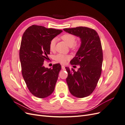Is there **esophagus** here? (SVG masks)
Here are the masks:
<instances>
[{"label":"esophagus","mask_w":125,"mask_h":125,"mask_svg":"<svg viewBox=\"0 0 125 125\" xmlns=\"http://www.w3.org/2000/svg\"><path fill=\"white\" fill-rule=\"evenodd\" d=\"M62 70H64V69H65V67L64 66H62Z\"/></svg>","instance_id":"obj_1"}]
</instances>
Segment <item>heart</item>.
I'll return each instance as SVG.
<instances>
[{"mask_svg":"<svg viewBox=\"0 0 125 125\" xmlns=\"http://www.w3.org/2000/svg\"><path fill=\"white\" fill-rule=\"evenodd\" d=\"M61 39L69 47H73V50L77 49L79 46V44L75 43L76 38H75V36L74 35L72 34H65L63 35L61 37ZM55 45L56 40L52 39L50 43V49L51 51H54L55 50ZM70 56L69 55H63L62 54H58L55 57V59L57 62L62 64L66 63L68 60L70 59Z\"/></svg>","mask_w":125,"mask_h":125,"instance_id":"1","label":"heart"}]
</instances>
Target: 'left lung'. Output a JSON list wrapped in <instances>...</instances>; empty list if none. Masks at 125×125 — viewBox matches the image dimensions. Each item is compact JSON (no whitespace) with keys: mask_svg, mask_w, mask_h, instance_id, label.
Segmentation results:
<instances>
[{"mask_svg":"<svg viewBox=\"0 0 125 125\" xmlns=\"http://www.w3.org/2000/svg\"><path fill=\"white\" fill-rule=\"evenodd\" d=\"M63 31L81 40L80 46L70 61L71 65H79L80 68L77 71L66 68L69 90L75 97H86L95 89L101 74L103 51L99 36L95 30L83 26L63 29Z\"/></svg>","mask_w":125,"mask_h":125,"instance_id":"left-lung-1","label":"left lung"}]
</instances>
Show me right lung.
Wrapping results in <instances>:
<instances>
[{
  "instance_id": "right-lung-1",
  "label": "right lung",
  "mask_w": 125,
  "mask_h": 125,
  "mask_svg": "<svg viewBox=\"0 0 125 125\" xmlns=\"http://www.w3.org/2000/svg\"><path fill=\"white\" fill-rule=\"evenodd\" d=\"M62 32L33 25L22 36L19 52L22 76L30 92L37 97H47L54 91L61 65L57 63L48 69L43 62L50 54L51 41Z\"/></svg>"
}]
</instances>
